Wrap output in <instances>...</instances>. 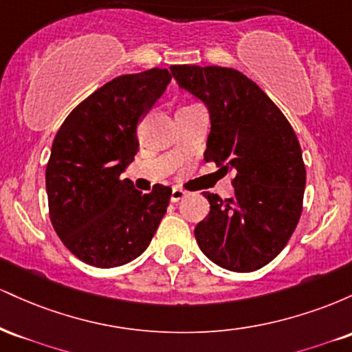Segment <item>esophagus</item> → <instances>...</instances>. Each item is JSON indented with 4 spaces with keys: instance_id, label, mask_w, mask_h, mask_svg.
Segmentation results:
<instances>
[{
    "instance_id": "1",
    "label": "esophagus",
    "mask_w": 352,
    "mask_h": 352,
    "mask_svg": "<svg viewBox=\"0 0 352 352\" xmlns=\"http://www.w3.org/2000/svg\"><path fill=\"white\" fill-rule=\"evenodd\" d=\"M185 197H187V192H185V190H182V188H173L172 190V195H170V200L173 201V204H177V201H180L182 199H185Z\"/></svg>"
}]
</instances>
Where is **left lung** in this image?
Masks as SVG:
<instances>
[{
    "instance_id": "left-lung-1",
    "label": "left lung",
    "mask_w": 352,
    "mask_h": 352,
    "mask_svg": "<svg viewBox=\"0 0 352 352\" xmlns=\"http://www.w3.org/2000/svg\"><path fill=\"white\" fill-rule=\"evenodd\" d=\"M177 84L208 109L204 159L235 172L233 199L205 192L195 238L208 260L236 273L263 268L292 238L302 210L306 168L298 137L252 79L220 66H170Z\"/></svg>"
}]
</instances>
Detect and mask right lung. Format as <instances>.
Instances as JSON below:
<instances>
[{
    "mask_svg": "<svg viewBox=\"0 0 352 352\" xmlns=\"http://www.w3.org/2000/svg\"><path fill=\"white\" fill-rule=\"evenodd\" d=\"M170 79L160 67L119 76L84 99L54 137L46 167L51 223L84 263L114 268L135 260L167 212L170 187L142 193L122 172L139 151L137 125Z\"/></svg>",
    "mask_w": 352,
    "mask_h": 352,
    "instance_id": "obj_1",
    "label": "right lung"
}]
</instances>
